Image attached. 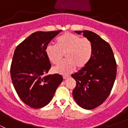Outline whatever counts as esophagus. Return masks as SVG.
Masks as SVG:
<instances>
[{
	"label": "esophagus",
	"instance_id": "obj_1",
	"mask_svg": "<svg viewBox=\"0 0 128 128\" xmlns=\"http://www.w3.org/2000/svg\"><path fill=\"white\" fill-rule=\"evenodd\" d=\"M70 78V76H63V79L64 80H66V79H68Z\"/></svg>",
	"mask_w": 128,
	"mask_h": 128
}]
</instances>
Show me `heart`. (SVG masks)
<instances>
[{"mask_svg": "<svg viewBox=\"0 0 128 128\" xmlns=\"http://www.w3.org/2000/svg\"><path fill=\"white\" fill-rule=\"evenodd\" d=\"M45 52L53 64L60 63L65 54L67 60L55 66L53 70L59 74L68 75L76 67L82 70L88 65L92 55V46L87 38L68 32L57 38L56 45H47Z\"/></svg>", "mask_w": 128, "mask_h": 128, "instance_id": "b5f03b06", "label": "heart"}]
</instances>
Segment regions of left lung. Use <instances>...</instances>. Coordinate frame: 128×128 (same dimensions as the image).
Listing matches in <instances>:
<instances>
[{
    "label": "left lung",
    "instance_id": "1",
    "mask_svg": "<svg viewBox=\"0 0 128 128\" xmlns=\"http://www.w3.org/2000/svg\"><path fill=\"white\" fill-rule=\"evenodd\" d=\"M90 40L92 55L88 65L72 76L76 82L73 96L77 104L85 109L102 104L110 94L117 74V64L108 42L92 32L75 31Z\"/></svg>",
    "mask_w": 128,
    "mask_h": 128
}]
</instances>
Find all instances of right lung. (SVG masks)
<instances>
[{
    "label": "right lung",
    "mask_w": 128,
    "mask_h": 128,
    "mask_svg": "<svg viewBox=\"0 0 128 128\" xmlns=\"http://www.w3.org/2000/svg\"><path fill=\"white\" fill-rule=\"evenodd\" d=\"M60 32H34L15 50L10 77L19 97L30 107L39 108L48 104L63 82L61 75H46L51 68L46 47Z\"/></svg>",
    "instance_id": "1"
}]
</instances>
